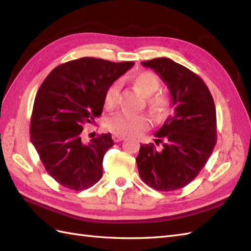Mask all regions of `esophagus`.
<instances>
[{"instance_id": "1", "label": "esophagus", "mask_w": 251, "mask_h": 251, "mask_svg": "<svg viewBox=\"0 0 251 251\" xmlns=\"http://www.w3.org/2000/svg\"><path fill=\"white\" fill-rule=\"evenodd\" d=\"M112 138L115 142H120V141H123V140L126 139L125 136H120V135H113Z\"/></svg>"}]
</instances>
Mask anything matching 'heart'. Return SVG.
<instances>
[{
    "label": "heart",
    "instance_id": "obj_1",
    "mask_svg": "<svg viewBox=\"0 0 251 251\" xmlns=\"http://www.w3.org/2000/svg\"><path fill=\"white\" fill-rule=\"evenodd\" d=\"M135 89L143 96L148 97V104L155 115L164 117L172 110L171 98L165 94H155L160 87V79L157 75L150 71H141L132 77ZM119 87L117 83L112 85L105 93L104 105L107 109H114L118 102ZM105 126L115 135L133 136L146 131L150 126V119L144 114L118 113L107 120Z\"/></svg>",
    "mask_w": 251,
    "mask_h": 251
}]
</instances>
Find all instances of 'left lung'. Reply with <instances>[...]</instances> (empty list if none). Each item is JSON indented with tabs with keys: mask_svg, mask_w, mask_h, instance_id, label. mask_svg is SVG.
Returning <instances> with one entry per match:
<instances>
[{
	"mask_svg": "<svg viewBox=\"0 0 251 251\" xmlns=\"http://www.w3.org/2000/svg\"><path fill=\"white\" fill-rule=\"evenodd\" d=\"M151 68L170 90L174 114L155 133L156 144H142L136 158L139 176L160 192L186 186L206 164L217 139V115L212 96L193 71L168 57L141 63Z\"/></svg>",
	"mask_w": 251,
	"mask_h": 251,
	"instance_id": "1",
	"label": "left lung"
}]
</instances>
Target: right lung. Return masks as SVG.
Segmentation results:
<instances>
[{"instance_id": "obj_1", "label": "right lung", "mask_w": 251, "mask_h": 251, "mask_svg": "<svg viewBox=\"0 0 251 251\" xmlns=\"http://www.w3.org/2000/svg\"><path fill=\"white\" fill-rule=\"evenodd\" d=\"M134 66L81 57L59 65L37 91L30 141L50 176L60 185L83 191L100 180L102 160L114 146L110 133L83 142V126L94 124L112 83Z\"/></svg>"}]
</instances>
